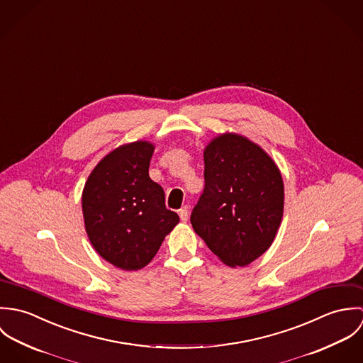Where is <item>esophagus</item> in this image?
Masks as SVG:
<instances>
[{"mask_svg":"<svg viewBox=\"0 0 363 363\" xmlns=\"http://www.w3.org/2000/svg\"><path fill=\"white\" fill-rule=\"evenodd\" d=\"M179 216H180V219L183 220V222H186L187 219H189V208L183 207L180 211H179Z\"/></svg>","mask_w":363,"mask_h":363,"instance_id":"34e87169","label":"esophagus"}]
</instances>
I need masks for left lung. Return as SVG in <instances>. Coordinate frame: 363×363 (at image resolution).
Segmentation results:
<instances>
[{
    "label": "left lung",
    "instance_id": "1",
    "mask_svg": "<svg viewBox=\"0 0 363 363\" xmlns=\"http://www.w3.org/2000/svg\"><path fill=\"white\" fill-rule=\"evenodd\" d=\"M204 191L190 220L209 250L229 267H245L272 245L284 212V183L274 160L238 134L204 151Z\"/></svg>",
    "mask_w": 363,
    "mask_h": 363
}]
</instances>
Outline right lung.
Instances as JSON below:
<instances>
[{
  "mask_svg": "<svg viewBox=\"0 0 363 363\" xmlns=\"http://www.w3.org/2000/svg\"><path fill=\"white\" fill-rule=\"evenodd\" d=\"M152 154L147 141L118 147L92 170L82 193L92 246L125 271L145 267L179 223V215L164 206L163 189L150 177Z\"/></svg>",
  "mask_w": 363,
  "mask_h": 363,
  "instance_id": "1",
  "label": "right lung"
}]
</instances>
